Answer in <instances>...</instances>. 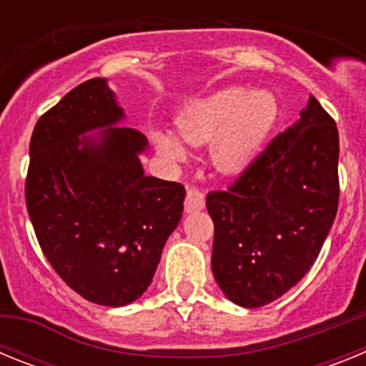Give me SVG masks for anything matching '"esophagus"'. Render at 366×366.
Listing matches in <instances>:
<instances>
[{
  "instance_id": "34e87169",
  "label": "esophagus",
  "mask_w": 366,
  "mask_h": 366,
  "mask_svg": "<svg viewBox=\"0 0 366 366\" xmlns=\"http://www.w3.org/2000/svg\"><path fill=\"white\" fill-rule=\"evenodd\" d=\"M203 207H205V196H203V192H199L198 189L187 190L185 211L187 212H196V211H202Z\"/></svg>"
}]
</instances>
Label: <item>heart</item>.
Here are the masks:
<instances>
[{
    "mask_svg": "<svg viewBox=\"0 0 366 366\" xmlns=\"http://www.w3.org/2000/svg\"><path fill=\"white\" fill-rule=\"evenodd\" d=\"M279 119V100L266 89L223 87L194 100L177 115V132L185 143H211L209 157L223 176L245 172L273 132ZM155 147L164 157L181 161L185 148L176 135L155 132Z\"/></svg>",
    "mask_w": 366,
    "mask_h": 366,
    "instance_id": "1",
    "label": "heart"
}]
</instances>
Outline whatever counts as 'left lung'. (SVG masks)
<instances>
[{"label":"left lung","instance_id":"left-lung-1","mask_svg":"<svg viewBox=\"0 0 366 366\" xmlns=\"http://www.w3.org/2000/svg\"><path fill=\"white\" fill-rule=\"evenodd\" d=\"M339 134L315 97L229 187L209 192L212 273L229 300L260 308L317 260L339 203Z\"/></svg>","mask_w":366,"mask_h":366}]
</instances>
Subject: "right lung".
Here are the masks:
<instances>
[{
  "instance_id": "1",
  "label": "right lung",
  "mask_w": 366,
  "mask_h": 366,
  "mask_svg": "<svg viewBox=\"0 0 366 366\" xmlns=\"http://www.w3.org/2000/svg\"><path fill=\"white\" fill-rule=\"evenodd\" d=\"M122 119L106 79L71 89L34 126L25 181L45 258L71 290L112 308L147 292L185 202L181 183L144 176L148 139Z\"/></svg>"
}]
</instances>
